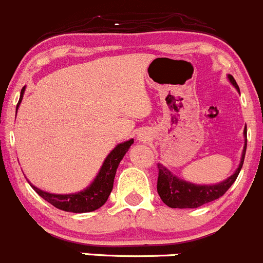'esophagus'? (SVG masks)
<instances>
[{
  "label": "esophagus",
  "mask_w": 263,
  "mask_h": 263,
  "mask_svg": "<svg viewBox=\"0 0 263 263\" xmlns=\"http://www.w3.org/2000/svg\"><path fill=\"white\" fill-rule=\"evenodd\" d=\"M148 139H149V135L145 134V133H139V134H138V140H139V142H147Z\"/></svg>",
  "instance_id": "esophagus-1"
}]
</instances>
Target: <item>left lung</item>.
I'll return each mask as SVG.
<instances>
[{
	"label": "left lung",
	"mask_w": 263,
	"mask_h": 263,
	"mask_svg": "<svg viewBox=\"0 0 263 263\" xmlns=\"http://www.w3.org/2000/svg\"><path fill=\"white\" fill-rule=\"evenodd\" d=\"M228 79L239 92V87L235 79L231 75H228ZM243 134L244 147L238 168L233 175H230L221 183L211 184V185H199V184L191 183V181L178 178L166 166L158 163L157 192L163 203L171 209H197V207H201L222 197L236 180L241 170V166H243L247 149V128H244Z\"/></svg>",
	"instance_id": "obj_1"
}]
</instances>
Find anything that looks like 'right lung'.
Masks as SVG:
<instances>
[{
  "instance_id": "right-lung-1",
  "label": "right lung",
  "mask_w": 263,
  "mask_h": 263,
  "mask_svg": "<svg viewBox=\"0 0 263 263\" xmlns=\"http://www.w3.org/2000/svg\"><path fill=\"white\" fill-rule=\"evenodd\" d=\"M25 87L22 89L20 93L19 102H17L16 111L19 108L20 103H22L23 96H24ZM134 143V139H129L126 142L120 143L116 145L112 151L107 155V157L103 161L102 166H101L100 171H98L97 176L95 180L89 184L83 191L77 192V193L71 194H53L44 192L42 189L37 188L33 185L29 180L28 183L30 184L33 189L46 199L48 203L54 206L56 209L62 210L66 212H74V214H83V212H92L102 207L108 199L111 191L114 186V179H115L116 170L119 167V163L123 160L125 153L128 152L130 145Z\"/></svg>"
}]
</instances>
